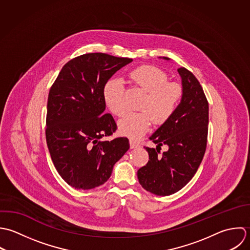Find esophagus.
Listing matches in <instances>:
<instances>
[{
	"mask_svg": "<svg viewBox=\"0 0 250 250\" xmlns=\"http://www.w3.org/2000/svg\"><path fill=\"white\" fill-rule=\"evenodd\" d=\"M129 145H130V149H136V148L140 147L139 143H137L136 141H134V140H132V139L129 140Z\"/></svg>",
	"mask_w": 250,
	"mask_h": 250,
	"instance_id": "1",
	"label": "esophagus"
}]
</instances>
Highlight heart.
Masks as SVG:
<instances>
[{"label":"heart","mask_w":250,"mask_h":250,"mask_svg":"<svg viewBox=\"0 0 250 250\" xmlns=\"http://www.w3.org/2000/svg\"><path fill=\"white\" fill-rule=\"evenodd\" d=\"M135 86L146 93L137 113H128L119 122V130L133 139L143 136L150 128L152 120L161 125L167 122L176 112L183 97L180 84L169 82L168 74L153 65H142L129 74ZM104 100L110 111L122 117L125 110V87L120 80L108 81L103 89Z\"/></svg>","instance_id":"b5f03b06"}]
</instances>
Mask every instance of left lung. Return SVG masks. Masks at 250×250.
Here are the masks:
<instances>
[{
  "instance_id": "8db88e82",
  "label": "left lung",
  "mask_w": 250,
  "mask_h": 250,
  "mask_svg": "<svg viewBox=\"0 0 250 250\" xmlns=\"http://www.w3.org/2000/svg\"><path fill=\"white\" fill-rule=\"evenodd\" d=\"M178 72L183 85L182 100L174 115L150 136L156 149L145 148L150 160L137 171L142 188L159 196L174 194L193 178L207 147L208 100L192 72L185 67L178 68ZM163 145L168 150L161 154Z\"/></svg>"
}]
</instances>
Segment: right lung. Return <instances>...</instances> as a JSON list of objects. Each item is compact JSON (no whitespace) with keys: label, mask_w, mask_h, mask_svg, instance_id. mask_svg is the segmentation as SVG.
Listing matches in <instances>:
<instances>
[{"label":"right lung","mask_w":250,"mask_h":250,"mask_svg":"<svg viewBox=\"0 0 250 250\" xmlns=\"http://www.w3.org/2000/svg\"><path fill=\"white\" fill-rule=\"evenodd\" d=\"M129 58L88 53L67 62L48 95L45 136L54 166L75 189H92L110 178L114 164L129 149L126 137L102 140L117 130L104 114L103 89Z\"/></svg>","instance_id":"right-lung-1"}]
</instances>
